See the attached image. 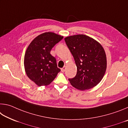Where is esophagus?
I'll return each instance as SVG.
<instances>
[{
	"label": "esophagus",
	"mask_w": 128,
	"mask_h": 128,
	"mask_svg": "<svg viewBox=\"0 0 128 128\" xmlns=\"http://www.w3.org/2000/svg\"><path fill=\"white\" fill-rule=\"evenodd\" d=\"M66 66H64L63 68H62L61 69V71L62 72H65V70H66Z\"/></svg>",
	"instance_id": "obj_1"
}]
</instances>
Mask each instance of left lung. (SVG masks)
I'll use <instances>...</instances> for the list:
<instances>
[{"instance_id":"obj_1","label":"left lung","mask_w":128,"mask_h":128,"mask_svg":"<svg viewBox=\"0 0 128 128\" xmlns=\"http://www.w3.org/2000/svg\"><path fill=\"white\" fill-rule=\"evenodd\" d=\"M67 46L74 58L77 74L69 81L80 90L92 88L101 81L107 69L104 50L98 41L84 34L65 38Z\"/></svg>"}]
</instances>
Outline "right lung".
Returning <instances> with one entry per match:
<instances>
[{
    "instance_id": "add662e5",
    "label": "right lung",
    "mask_w": 128,
    "mask_h": 128,
    "mask_svg": "<svg viewBox=\"0 0 128 128\" xmlns=\"http://www.w3.org/2000/svg\"><path fill=\"white\" fill-rule=\"evenodd\" d=\"M62 38L63 36L55 33L46 32L34 38L28 47L24 62L25 70L38 86L48 85L60 71L50 51Z\"/></svg>"
}]
</instances>
